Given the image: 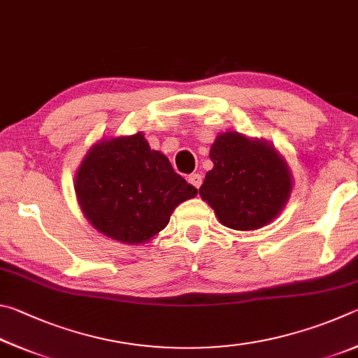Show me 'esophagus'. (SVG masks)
<instances>
[{
    "instance_id": "1",
    "label": "esophagus",
    "mask_w": 358,
    "mask_h": 358,
    "mask_svg": "<svg viewBox=\"0 0 358 358\" xmlns=\"http://www.w3.org/2000/svg\"><path fill=\"white\" fill-rule=\"evenodd\" d=\"M189 182H190L192 185H195L196 189H199V185L203 184V178H201V174H198V173H193V174H190V176H189Z\"/></svg>"
}]
</instances>
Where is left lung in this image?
Listing matches in <instances>:
<instances>
[{
	"label": "left lung",
	"mask_w": 358,
	"mask_h": 358,
	"mask_svg": "<svg viewBox=\"0 0 358 358\" xmlns=\"http://www.w3.org/2000/svg\"><path fill=\"white\" fill-rule=\"evenodd\" d=\"M209 157L214 168L206 173L199 195L224 227L258 229L280 214L292 179L273 146L227 131L217 136Z\"/></svg>",
	"instance_id": "1"
}]
</instances>
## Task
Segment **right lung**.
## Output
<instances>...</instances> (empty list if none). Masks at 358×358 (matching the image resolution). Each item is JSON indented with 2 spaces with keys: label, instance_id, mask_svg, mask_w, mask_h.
I'll return each mask as SVG.
<instances>
[{
  "label": "right lung",
  "instance_id": "add662e5",
  "mask_svg": "<svg viewBox=\"0 0 358 358\" xmlns=\"http://www.w3.org/2000/svg\"><path fill=\"white\" fill-rule=\"evenodd\" d=\"M75 192L94 228L131 245L160 233L176 206L198 195L141 131L92 146L78 168Z\"/></svg>",
  "mask_w": 358,
  "mask_h": 358
}]
</instances>
